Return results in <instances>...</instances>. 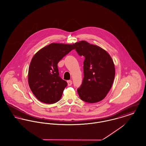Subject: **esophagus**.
<instances>
[{"mask_svg":"<svg viewBox=\"0 0 146 146\" xmlns=\"http://www.w3.org/2000/svg\"><path fill=\"white\" fill-rule=\"evenodd\" d=\"M67 82H68V86H71V85H72V84L71 80H68V81H67Z\"/></svg>","mask_w":146,"mask_h":146,"instance_id":"esophagus-1","label":"esophagus"}]
</instances>
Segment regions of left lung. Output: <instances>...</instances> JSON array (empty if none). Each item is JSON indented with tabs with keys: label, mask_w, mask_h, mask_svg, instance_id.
Here are the masks:
<instances>
[{
	"label": "left lung",
	"mask_w": 146,
	"mask_h": 146,
	"mask_svg": "<svg viewBox=\"0 0 146 146\" xmlns=\"http://www.w3.org/2000/svg\"><path fill=\"white\" fill-rule=\"evenodd\" d=\"M80 56H84V78L78 89L80 98L88 103H96L106 96L113 82L115 68L106 50L82 40L74 44Z\"/></svg>",
	"instance_id": "1"
}]
</instances>
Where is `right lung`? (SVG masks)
I'll return each instance as SVG.
<instances>
[{"instance_id": "obj_1", "label": "right lung", "mask_w": 146, "mask_h": 146, "mask_svg": "<svg viewBox=\"0 0 146 146\" xmlns=\"http://www.w3.org/2000/svg\"><path fill=\"white\" fill-rule=\"evenodd\" d=\"M74 44L51 43L33 57L28 71L30 88L40 101L52 104L58 101L67 82L60 78L58 64L72 49Z\"/></svg>"}]
</instances>
